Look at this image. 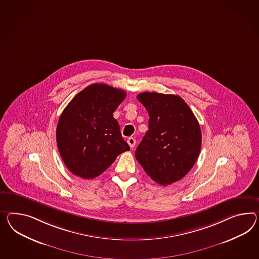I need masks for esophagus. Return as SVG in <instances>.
Here are the masks:
<instances>
[{
    "label": "esophagus",
    "instance_id": "34e87169",
    "mask_svg": "<svg viewBox=\"0 0 259 259\" xmlns=\"http://www.w3.org/2000/svg\"><path fill=\"white\" fill-rule=\"evenodd\" d=\"M126 142H127V144H128L131 148H133L135 146V144H136V140L134 139L133 137H130Z\"/></svg>",
    "mask_w": 259,
    "mask_h": 259
}]
</instances>
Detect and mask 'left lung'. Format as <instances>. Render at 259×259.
Instances as JSON below:
<instances>
[{
  "mask_svg": "<svg viewBox=\"0 0 259 259\" xmlns=\"http://www.w3.org/2000/svg\"><path fill=\"white\" fill-rule=\"evenodd\" d=\"M149 115L148 132L135 151L146 174L160 185L183 179L198 158L202 133L184 100L176 95L145 92L137 96Z\"/></svg>",
  "mask_w": 259,
  "mask_h": 259,
  "instance_id": "1",
  "label": "left lung"
}]
</instances>
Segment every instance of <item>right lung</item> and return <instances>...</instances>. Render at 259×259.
<instances>
[{"instance_id":"add662e5","label":"right lung","mask_w":259,"mask_h":259,"mask_svg":"<svg viewBox=\"0 0 259 259\" xmlns=\"http://www.w3.org/2000/svg\"><path fill=\"white\" fill-rule=\"evenodd\" d=\"M122 89L94 83L77 94L60 116L56 142L67 169L81 179L99 177L130 146L113 113L126 99Z\"/></svg>"}]
</instances>
